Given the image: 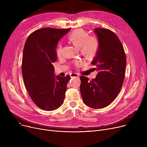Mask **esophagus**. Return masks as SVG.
I'll return each mask as SVG.
<instances>
[{
    "label": "esophagus",
    "mask_w": 147,
    "mask_h": 147,
    "mask_svg": "<svg viewBox=\"0 0 147 147\" xmlns=\"http://www.w3.org/2000/svg\"><path fill=\"white\" fill-rule=\"evenodd\" d=\"M70 77L71 78H79V75L78 74V73H71V74H70Z\"/></svg>",
    "instance_id": "obj_1"
}]
</instances>
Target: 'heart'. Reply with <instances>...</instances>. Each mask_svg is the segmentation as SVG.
<instances>
[{
  "mask_svg": "<svg viewBox=\"0 0 147 147\" xmlns=\"http://www.w3.org/2000/svg\"><path fill=\"white\" fill-rule=\"evenodd\" d=\"M69 42L73 43L77 47L80 48L81 51L86 55L94 54L98 49L99 42L97 38L94 36L89 37V34L85 31L82 29H77L72 32L68 37ZM62 52V45L59 43L57 46L56 52L58 56H60ZM74 64L79 67L83 65L81 60H77Z\"/></svg>",
  "mask_w": 147,
  "mask_h": 147,
  "instance_id": "heart-1",
  "label": "heart"
}]
</instances>
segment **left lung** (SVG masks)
<instances>
[{
	"label": "left lung",
	"instance_id": "1",
	"mask_svg": "<svg viewBox=\"0 0 147 147\" xmlns=\"http://www.w3.org/2000/svg\"><path fill=\"white\" fill-rule=\"evenodd\" d=\"M99 45L91 64L98 73L89 80L81 76L80 93L83 102L95 109L109 105L119 95L125 76L126 57L123 45L114 32L109 29L94 30Z\"/></svg>",
	"mask_w": 147,
	"mask_h": 147
}]
</instances>
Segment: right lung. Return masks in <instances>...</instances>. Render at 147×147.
Returning <instances> with one entry per match:
<instances>
[{"label":"right lung","mask_w":147,"mask_h":147,"mask_svg":"<svg viewBox=\"0 0 147 147\" xmlns=\"http://www.w3.org/2000/svg\"><path fill=\"white\" fill-rule=\"evenodd\" d=\"M70 29L43 28L30 34L23 50L22 74L29 96L46 111L55 110L64 102L70 76H55L58 41Z\"/></svg>","instance_id":"obj_1"}]
</instances>
